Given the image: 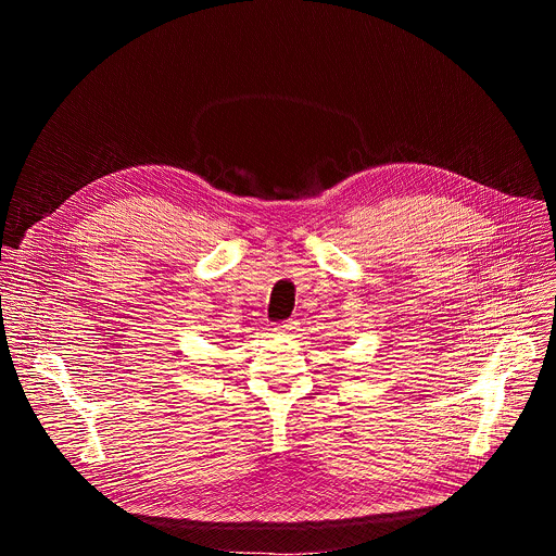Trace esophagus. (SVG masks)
Returning a JSON list of instances; mask_svg holds the SVG:
<instances>
[{
  "instance_id": "esophagus-1",
  "label": "esophagus",
  "mask_w": 556,
  "mask_h": 556,
  "mask_svg": "<svg viewBox=\"0 0 556 556\" xmlns=\"http://www.w3.org/2000/svg\"><path fill=\"white\" fill-rule=\"evenodd\" d=\"M294 330H296V321H281V324L275 326V332H277V334H290V332H294Z\"/></svg>"
}]
</instances>
